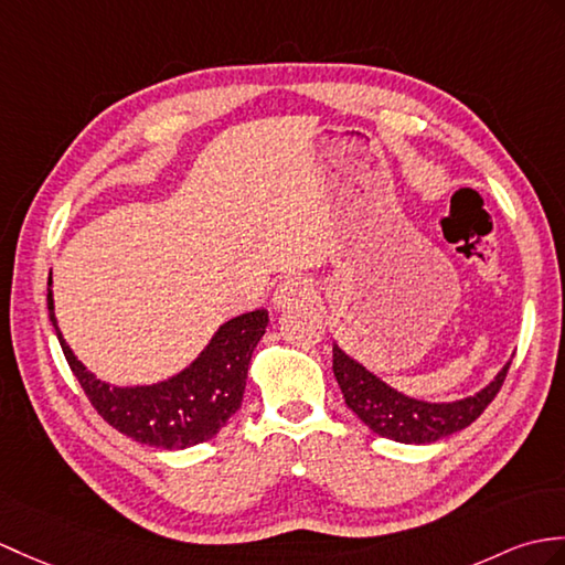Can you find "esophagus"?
<instances>
[{
    "label": "esophagus",
    "mask_w": 565,
    "mask_h": 565,
    "mask_svg": "<svg viewBox=\"0 0 565 565\" xmlns=\"http://www.w3.org/2000/svg\"><path fill=\"white\" fill-rule=\"evenodd\" d=\"M310 296H312L310 281L303 279V277H291V279H284L277 286L271 303L277 310H288V308H294L298 303H303V300H308Z\"/></svg>",
    "instance_id": "1"
}]
</instances>
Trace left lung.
Returning <instances> with one entry per match:
<instances>
[{
	"label": "left lung",
	"mask_w": 565,
	"mask_h": 565,
	"mask_svg": "<svg viewBox=\"0 0 565 565\" xmlns=\"http://www.w3.org/2000/svg\"><path fill=\"white\" fill-rule=\"evenodd\" d=\"M334 363L332 371L349 409L373 433L390 440L406 445H426L436 443L445 436L467 428L477 422L481 412L493 402L508 375L510 361L493 375L489 385H483L471 397L452 402H428L412 395H404L397 387L385 383L373 371L365 369L361 361L339 347L332 344Z\"/></svg>",
	"instance_id": "obj_1"
}]
</instances>
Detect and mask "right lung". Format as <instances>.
<instances>
[{
  "mask_svg": "<svg viewBox=\"0 0 565 565\" xmlns=\"http://www.w3.org/2000/svg\"><path fill=\"white\" fill-rule=\"evenodd\" d=\"M47 310L64 359L96 412L125 436L163 450H185L214 438L241 409L253 351L269 324L265 308L243 312L223 322L200 356L180 373L151 385L120 387L90 373L62 337L52 277L47 279Z\"/></svg>",
  "mask_w": 565,
  "mask_h": 565,
  "instance_id": "right-lung-1",
  "label": "right lung"
}]
</instances>
